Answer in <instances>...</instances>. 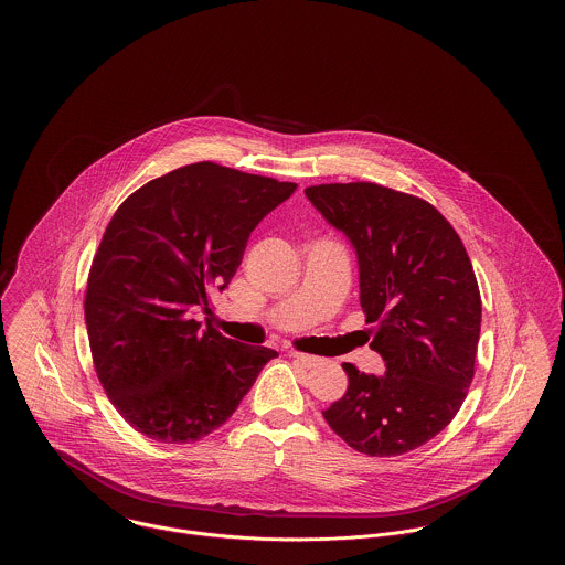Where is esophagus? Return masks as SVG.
<instances>
[{
    "label": "esophagus",
    "mask_w": 565,
    "mask_h": 565,
    "mask_svg": "<svg viewBox=\"0 0 565 565\" xmlns=\"http://www.w3.org/2000/svg\"><path fill=\"white\" fill-rule=\"evenodd\" d=\"M290 358L298 362L300 366H305V369H313V366L320 364V358L309 355V353H300V351H290Z\"/></svg>",
    "instance_id": "esophagus-1"
}]
</instances>
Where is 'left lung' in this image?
I'll return each instance as SVG.
<instances>
[{
    "mask_svg": "<svg viewBox=\"0 0 565 565\" xmlns=\"http://www.w3.org/2000/svg\"><path fill=\"white\" fill-rule=\"evenodd\" d=\"M305 194L355 249L371 350L385 362L383 375L343 364L348 392L323 419L360 454L403 456L449 426L472 383L481 334L472 263L424 199L371 182Z\"/></svg>",
    "mask_w": 565,
    "mask_h": 565,
    "instance_id": "8db88e82",
    "label": "left lung"
}]
</instances>
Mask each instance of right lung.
<instances>
[{"instance_id": "obj_1", "label": "right lung", "mask_w": 565, "mask_h": 565, "mask_svg": "<svg viewBox=\"0 0 565 565\" xmlns=\"http://www.w3.org/2000/svg\"><path fill=\"white\" fill-rule=\"evenodd\" d=\"M292 182L194 162L116 210L88 273L84 318L116 411L152 440L194 443L220 428L277 358L194 320L239 269L258 222Z\"/></svg>"}]
</instances>
